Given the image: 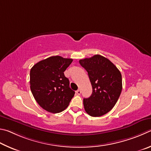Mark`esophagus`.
<instances>
[{"label": "esophagus", "mask_w": 151, "mask_h": 151, "mask_svg": "<svg viewBox=\"0 0 151 151\" xmlns=\"http://www.w3.org/2000/svg\"><path fill=\"white\" fill-rule=\"evenodd\" d=\"M81 93V91L80 89H78V90L76 91V93H77L78 95H80Z\"/></svg>", "instance_id": "esophagus-1"}]
</instances>
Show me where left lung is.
<instances>
[{"mask_svg": "<svg viewBox=\"0 0 151 151\" xmlns=\"http://www.w3.org/2000/svg\"><path fill=\"white\" fill-rule=\"evenodd\" d=\"M79 62L88 71L93 89L91 96L83 99L85 111L92 117L106 114L115 106L122 91L120 71L109 60L99 54Z\"/></svg>", "mask_w": 151, "mask_h": 151, "instance_id": "1", "label": "left lung"}]
</instances>
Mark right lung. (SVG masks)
<instances>
[{"label":"right lung","instance_id":"right-lung-1","mask_svg":"<svg viewBox=\"0 0 151 151\" xmlns=\"http://www.w3.org/2000/svg\"><path fill=\"white\" fill-rule=\"evenodd\" d=\"M72 61L55 55L40 61L31 68L32 93L40 106L47 111H63L74 96L75 91L70 88V81L63 73Z\"/></svg>","mask_w":151,"mask_h":151}]
</instances>
